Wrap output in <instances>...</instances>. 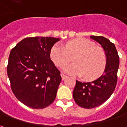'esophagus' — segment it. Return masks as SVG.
Returning a JSON list of instances; mask_svg holds the SVG:
<instances>
[{
	"label": "esophagus",
	"mask_w": 127,
	"mask_h": 127,
	"mask_svg": "<svg viewBox=\"0 0 127 127\" xmlns=\"http://www.w3.org/2000/svg\"><path fill=\"white\" fill-rule=\"evenodd\" d=\"M61 77H62V80H64L66 79V77H67V76H66V75L63 74V73H61Z\"/></svg>",
	"instance_id": "obj_1"
}]
</instances>
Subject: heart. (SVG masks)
Returning a JSON list of instances; mask_svg holds the SVG:
<instances>
[{"instance_id":"1","label":"heart","mask_w":127,"mask_h":127,"mask_svg":"<svg viewBox=\"0 0 127 127\" xmlns=\"http://www.w3.org/2000/svg\"><path fill=\"white\" fill-rule=\"evenodd\" d=\"M73 56L74 63L64 67V71L68 74L83 75L85 80L91 81L100 77L105 69V51L88 39H73L67 42L64 47L56 43L50 52L52 60L59 67L66 65Z\"/></svg>"}]
</instances>
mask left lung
<instances>
[{"instance_id":"left-lung-1","label":"left lung","mask_w":127,"mask_h":127,"mask_svg":"<svg viewBox=\"0 0 127 127\" xmlns=\"http://www.w3.org/2000/svg\"><path fill=\"white\" fill-rule=\"evenodd\" d=\"M101 45L107 57L103 74L91 82H81L76 80L73 92L75 103L79 106L91 109L99 106L108 99L117 84V73L119 67V56L114 43L102 36H91Z\"/></svg>"}]
</instances>
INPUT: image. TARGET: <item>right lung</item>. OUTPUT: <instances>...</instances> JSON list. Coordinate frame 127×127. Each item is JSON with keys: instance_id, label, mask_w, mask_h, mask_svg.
Wrapping results in <instances>:
<instances>
[{"instance_id": "1", "label": "right lung", "mask_w": 127, "mask_h": 127, "mask_svg": "<svg viewBox=\"0 0 127 127\" xmlns=\"http://www.w3.org/2000/svg\"><path fill=\"white\" fill-rule=\"evenodd\" d=\"M54 37H27L13 48L7 75L15 97L32 109L45 108L55 100L62 77L50 59Z\"/></svg>"}]
</instances>
